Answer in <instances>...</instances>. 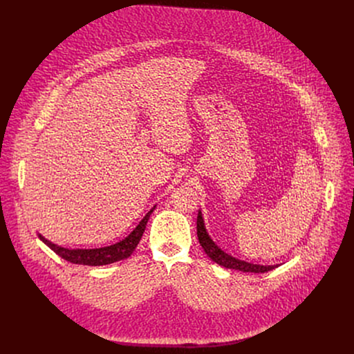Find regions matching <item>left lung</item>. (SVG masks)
<instances>
[{"mask_svg": "<svg viewBox=\"0 0 354 354\" xmlns=\"http://www.w3.org/2000/svg\"><path fill=\"white\" fill-rule=\"evenodd\" d=\"M197 238H198L201 248H203L207 254V257L213 262H216L220 266H224L227 269H235V270L245 272V273H265V272L273 270L274 268L279 266V265H255V263L236 259V258L225 254V252L220 246H217L216 242L209 235L206 225H205L203 214H201L200 210L197 214Z\"/></svg>", "mask_w": 354, "mask_h": 354, "instance_id": "8db88e82", "label": "left lung"}]
</instances>
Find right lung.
Segmentation results:
<instances>
[{
  "instance_id": "1",
  "label": "right lung",
  "mask_w": 354,
  "mask_h": 354,
  "mask_svg": "<svg viewBox=\"0 0 354 354\" xmlns=\"http://www.w3.org/2000/svg\"><path fill=\"white\" fill-rule=\"evenodd\" d=\"M154 209H156V206L145 214V217L138 223V225L124 239H122L120 242H116L113 245H109V246L95 248V249H68V248H63L60 245L50 242L41 234H39V238L50 249L55 250L60 258L66 259L67 262L77 263V265H86V266L111 265V263L127 259L133 254V250L137 248V245L144 234L145 225L149 220V216L154 212Z\"/></svg>"
}]
</instances>
